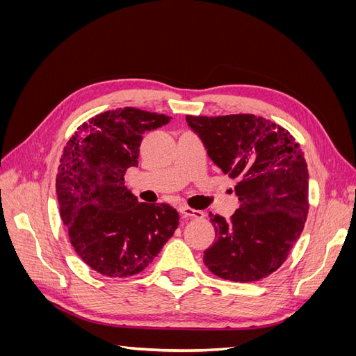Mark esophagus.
<instances>
[{"label": "esophagus", "mask_w": 356, "mask_h": 356, "mask_svg": "<svg viewBox=\"0 0 356 356\" xmlns=\"http://www.w3.org/2000/svg\"><path fill=\"white\" fill-rule=\"evenodd\" d=\"M179 212L182 213V217L186 218H195V220H199V218H203L204 213L202 211H196V209H191L188 207H181L179 208Z\"/></svg>", "instance_id": "1"}]
</instances>
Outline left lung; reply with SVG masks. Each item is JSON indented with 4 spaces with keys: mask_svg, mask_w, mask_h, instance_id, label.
<instances>
[{
    "mask_svg": "<svg viewBox=\"0 0 356 356\" xmlns=\"http://www.w3.org/2000/svg\"><path fill=\"white\" fill-rule=\"evenodd\" d=\"M212 161L234 187L241 207L229 220L211 213L215 242L203 263L225 281L254 282L281 267L309 211V172L285 127L254 114L187 115Z\"/></svg>",
    "mask_w": 356,
    "mask_h": 356,
    "instance_id": "obj_1",
    "label": "left lung"
}]
</instances>
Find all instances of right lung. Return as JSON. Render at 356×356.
<instances>
[{"mask_svg": "<svg viewBox=\"0 0 356 356\" xmlns=\"http://www.w3.org/2000/svg\"><path fill=\"white\" fill-rule=\"evenodd\" d=\"M168 115L124 106L96 114L63 147L56 175L59 211L74 251L110 277L141 273L178 227L168 203H144L124 187L144 134Z\"/></svg>", "mask_w": 356, "mask_h": 356, "instance_id": "obj_1", "label": "right lung"}]
</instances>
